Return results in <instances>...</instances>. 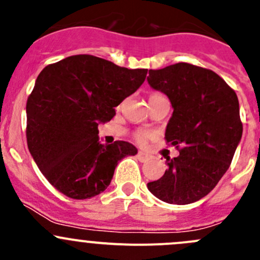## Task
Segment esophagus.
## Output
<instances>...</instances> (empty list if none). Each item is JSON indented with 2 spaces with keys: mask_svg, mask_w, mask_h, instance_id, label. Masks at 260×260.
Returning <instances> with one entry per match:
<instances>
[{
  "mask_svg": "<svg viewBox=\"0 0 260 260\" xmlns=\"http://www.w3.org/2000/svg\"><path fill=\"white\" fill-rule=\"evenodd\" d=\"M137 158L140 159L141 162H146V161H148V159H149V154H147V153H145V152L140 151L137 153Z\"/></svg>",
  "mask_w": 260,
  "mask_h": 260,
  "instance_id": "34e87169",
  "label": "esophagus"
}]
</instances>
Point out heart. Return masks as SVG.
Listing matches in <instances>:
<instances>
[{
	"label": "heart",
	"instance_id": "heart-1",
	"mask_svg": "<svg viewBox=\"0 0 260 260\" xmlns=\"http://www.w3.org/2000/svg\"><path fill=\"white\" fill-rule=\"evenodd\" d=\"M159 98H166V96H165L162 93H159V91H153V93H151V95H149V102L156 101V99H159ZM151 136L152 135L149 131L137 129L135 132V135H133V137H135V140L137 141L138 143H141V145H145L147 141L151 138Z\"/></svg>",
	"mask_w": 260,
	"mask_h": 260
}]
</instances>
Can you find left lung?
I'll list each match as a JSON object with an SVG mask.
<instances>
[{"mask_svg":"<svg viewBox=\"0 0 260 260\" xmlns=\"http://www.w3.org/2000/svg\"><path fill=\"white\" fill-rule=\"evenodd\" d=\"M147 80L171 102L174 113L165 140L180 152L166 159L164 176L147 187L165 203H195L224 176L240 142L238 96L216 73L188 62L149 70Z\"/></svg>","mask_w":260,"mask_h":260,"instance_id":"1","label":"left lung"}]
</instances>
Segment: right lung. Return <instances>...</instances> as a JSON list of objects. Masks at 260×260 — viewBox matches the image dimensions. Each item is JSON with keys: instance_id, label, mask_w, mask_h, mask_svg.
<instances>
[{"instance_id": "1", "label": "right lung", "mask_w": 260, "mask_h": 260, "mask_svg": "<svg viewBox=\"0 0 260 260\" xmlns=\"http://www.w3.org/2000/svg\"><path fill=\"white\" fill-rule=\"evenodd\" d=\"M147 69H127L93 55H73L43 69L26 103V138L46 180L77 200L103 192L118 162L135 156L125 141L104 146L98 124L135 93Z\"/></svg>"}]
</instances>
